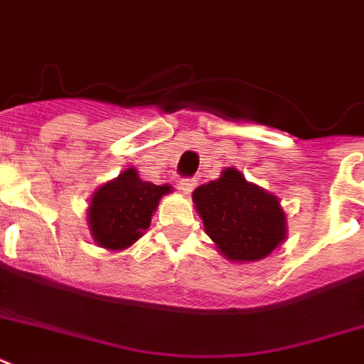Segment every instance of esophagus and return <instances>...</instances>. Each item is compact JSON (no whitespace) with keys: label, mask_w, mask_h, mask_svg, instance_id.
<instances>
[{"label":"esophagus","mask_w":364,"mask_h":364,"mask_svg":"<svg viewBox=\"0 0 364 364\" xmlns=\"http://www.w3.org/2000/svg\"><path fill=\"white\" fill-rule=\"evenodd\" d=\"M177 185H179V188H181L183 193L188 194L194 187H196V181H194V177H181V179L177 181Z\"/></svg>","instance_id":"34e87169"}]
</instances>
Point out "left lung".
<instances>
[{"mask_svg": "<svg viewBox=\"0 0 364 364\" xmlns=\"http://www.w3.org/2000/svg\"><path fill=\"white\" fill-rule=\"evenodd\" d=\"M208 236L230 260H259L285 240V213L268 194L234 168L193 193Z\"/></svg>", "mask_w": 364, "mask_h": 364, "instance_id": "obj_1", "label": "left lung"}]
</instances>
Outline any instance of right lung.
Returning a JSON list of instances; mask_svg holds the SVG:
<instances>
[{
	"label": "right lung",
	"instance_id": "obj_1",
	"mask_svg": "<svg viewBox=\"0 0 364 364\" xmlns=\"http://www.w3.org/2000/svg\"><path fill=\"white\" fill-rule=\"evenodd\" d=\"M170 191L168 185L141 181L134 168L122 171L90 200L88 221L94 240L115 251L132 245L147 230L159 200Z\"/></svg>",
	"mask_w": 364,
	"mask_h": 364
}]
</instances>
